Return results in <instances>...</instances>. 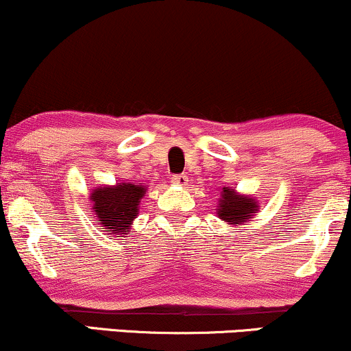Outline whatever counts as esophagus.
Masks as SVG:
<instances>
[{"label": "esophagus", "mask_w": 351, "mask_h": 351, "mask_svg": "<svg viewBox=\"0 0 351 351\" xmlns=\"http://www.w3.org/2000/svg\"><path fill=\"white\" fill-rule=\"evenodd\" d=\"M171 181L175 184H178V186H186V183H188V176H184V175H175L171 178Z\"/></svg>", "instance_id": "obj_1"}]
</instances>
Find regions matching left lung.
I'll return each instance as SVG.
<instances>
[{"mask_svg":"<svg viewBox=\"0 0 351 351\" xmlns=\"http://www.w3.org/2000/svg\"><path fill=\"white\" fill-rule=\"evenodd\" d=\"M259 211V201L252 196H244L236 193L231 188H223L219 198V206H217V216L228 224H243L244 221L251 219L254 213Z\"/></svg>","mask_w":351,"mask_h":351,"instance_id":"8db88e82","label":"left lung"}]
</instances>
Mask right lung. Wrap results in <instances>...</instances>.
I'll use <instances>...</instances> for the list:
<instances>
[{"label":"right lung","mask_w":351,"mask_h":351,"mask_svg":"<svg viewBox=\"0 0 351 351\" xmlns=\"http://www.w3.org/2000/svg\"><path fill=\"white\" fill-rule=\"evenodd\" d=\"M145 193L147 188L143 184L134 183L95 188L90 193V201L100 229H106L107 234H117V237L127 234L130 224L138 215L140 199Z\"/></svg>","instance_id":"1"}]
</instances>
